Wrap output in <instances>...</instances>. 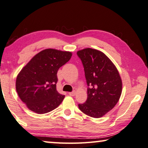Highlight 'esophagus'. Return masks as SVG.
<instances>
[{
    "instance_id": "34e87169",
    "label": "esophagus",
    "mask_w": 148,
    "mask_h": 148,
    "mask_svg": "<svg viewBox=\"0 0 148 148\" xmlns=\"http://www.w3.org/2000/svg\"><path fill=\"white\" fill-rule=\"evenodd\" d=\"M69 95H70V96H72V97H73V96H75V95H76V91H73V92H69Z\"/></svg>"
}]
</instances>
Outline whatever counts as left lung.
I'll list each match as a JSON object with an SVG mask.
<instances>
[{
  "label": "left lung",
  "mask_w": 148,
  "mask_h": 148,
  "mask_svg": "<svg viewBox=\"0 0 148 148\" xmlns=\"http://www.w3.org/2000/svg\"><path fill=\"white\" fill-rule=\"evenodd\" d=\"M83 63L90 88L87 99L79 108L85 114L101 118L114 107L122 90V81L116 67L103 52L85 48L77 52Z\"/></svg>",
  "instance_id": "left-lung-1"
}]
</instances>
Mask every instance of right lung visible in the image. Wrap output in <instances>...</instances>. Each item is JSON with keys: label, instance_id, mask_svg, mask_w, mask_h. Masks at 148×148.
<instances>
[{"label": "right lung", "instance_id": "obj_1", "mask_svg": "<svg viewBox=\"0 0 148 148\" xmlns=\"http://www.w3.org/2000/svg\"><path fill=\"white\" fill-rule=\"evenodd\" d=\"M71 56V51L45 49L34 56L21 69L16 80V89L29 110L45 114L61 103L65 96L56 89L57 73Z\"/></svg>", "mask_w": 148, "mask_h": 148}]
</instances>
